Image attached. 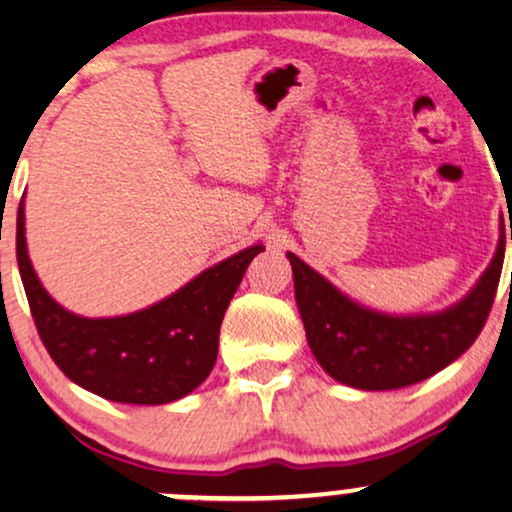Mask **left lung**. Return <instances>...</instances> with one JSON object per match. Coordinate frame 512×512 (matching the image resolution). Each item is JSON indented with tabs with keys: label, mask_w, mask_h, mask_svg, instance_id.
Here are the masks:
<instances>
[{
	"label": "left lung",
	"mask_w": 512,
	"mask_h": 512,
	"mask_svg": "<svg viewBox=\"0 0 512 512\" xmlns=\"http://www.w3.org/2000/svg\"><path fill=\"white\" fill-rule=\"evenodd\" d=\"M503 255L501 221L493 260L467 296L438 313L390 315L356 303L301 257L286 252L305 337L317 363L337 383L370 392L421 383L474 344L496 298Z\"/></svg>",
	"instance_id": "8db88e82"
}]
</instances>
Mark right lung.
I'll return each mask as SVG.
<instances>
[{
    "label": "right lung",
    "mask_w": 512,
    "mask_h": 512,
    "mask_svg": "<svg viewBox=\"0 0 512 512\" xmlns=\"http://www.w3.org/2000/svg\"><path fill=\"white\" fill-rule=\"evenodd\" d=\"M262 250L257 243L226 257L137 313L84 317L43 289L28 257L23 199L16 214V260L45 349L72 383L122 404H168L207 380L228 303Z\"/></svg>",
    "instance_id": "obj_1"
}]
</instances>
